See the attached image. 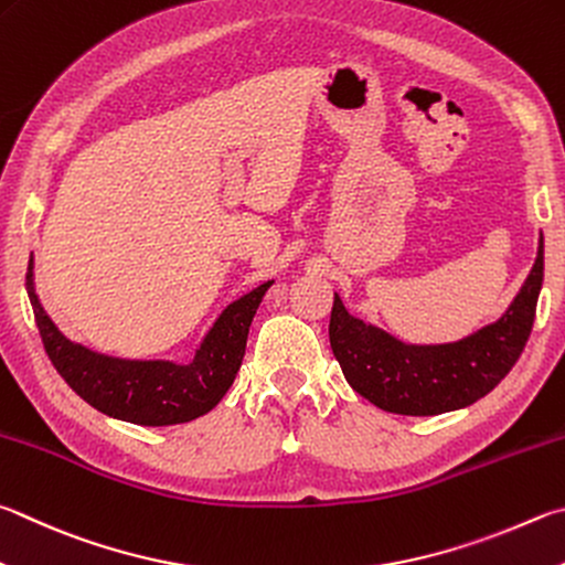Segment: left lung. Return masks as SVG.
Instances as JSON below:
<instances>
[{
	"mask_svg": "<svg viewBox=\"0 0 565 565\" xmlns=\"http://www.w3.org/2000/svg\"><path fill=\"white\" fill-rule=\"evenodd\" d=\"M543 284V234L533 269L499 321L455 343L413 345L345 311L333 296L328 335L358 395L395 415H439L491 393L519 361L531 335Z\"/></svg>",
	"mask_w": 565,
	"mask_h": 565,
	"instance_id": "1",
	"label": "left lung"
}]
</instances>
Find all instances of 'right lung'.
<instances>
[{
  "label": "right lung",
  "instance_id": "right-lung-1",
  "mask_svg": "<svg viewBox=\"0 0 565 565\" xmlns=\"http://www.w3.org/2000/svg\"><path fill=\"white\" fill-rule=\"evenodd\" d=\"M271 284L264 281L232 301L204 335L192 361L180 365L172 361H126L68 341L41 309L34 291V259H29L26 271V291L41 343L58 375L98 413L146 427L190 423L220 403L237 377L252 318Z\"/></svg>",
  "mask_w": 565,
  "mask_h": 565
}]
</instances>
